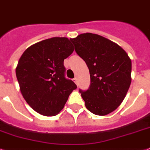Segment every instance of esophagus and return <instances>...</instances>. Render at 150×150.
Listing matches in <instances>:
<instances>
[{
  "instance_id": "1",
  "label": "esophagus",
  "mask_w": 150,
  "mask_h": 150,
  "mask_svg": "<svg viewBox=\"0 0 150 150\" xmlns=\"http://www.w3.org/2000/svg\"><path fill=\"white\" fill-rule=\"evenodd\" d=\"M74 82H75V83L77 84V79H76V77L74 78Z\"/></svg>"
}]
</instances>
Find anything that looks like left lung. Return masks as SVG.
<instances>
[{"instance_id": "8db88e82", "label": "left lung", "mask_w": 150, "mask_h": 150, "mask_svg": "<svg viewBox=\"0 0 150 150\" xmlns=\"http://www.w3.org/2000/svg\"><path fill=\"white\" fill-rule=\"evenodd\" d=\"M70 40L90 71V87L79 90L86 109L98 116L110 113L121 104L130 86V58L118 44L98 34L82 33Z\"/></svg>"}]
</instances>
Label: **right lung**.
I'll list each match as a JSON object with an SVG mask.
<instances>
[{
    "label": "right lung",
    "instance_id": "obj_1",
    "mask_svg": "<svg viewBox=\"0 0 150 150\" xmlns=\"http://www.w3.org/2000/svg\"><path fill=\"white\" fill-rule=\"evenodd\" d=\"M67 38H52L23 52L16 68L21 92L30 106L46 117L60 112L76 85L65 77L64 60L74 52Z\"/></svg>",
    "mask_w": 150,
    "mask_h": 150
}]
</instances>
